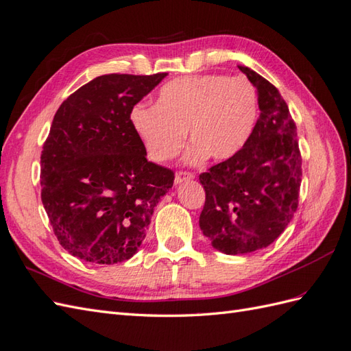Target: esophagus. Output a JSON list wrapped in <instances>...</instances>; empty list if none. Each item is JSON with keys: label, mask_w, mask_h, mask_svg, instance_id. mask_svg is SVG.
<instances>
[{"label": "esophagus", "mask_w": 351, "mask_h": 351, "mask_svg": "<svg viewBox=\"0 0 351 351\" xmlns=\"http://www.w3.org/2000/svg\"><path fill=\"white\" fill-rule=\"evenodd\" d=\"M193 177H195V176H193L192 173H187V171H178V173H176L174 182H176V184H180V183H183V182L192 180Z\"/></svg>", "instance_id": "1"}]
</instances>
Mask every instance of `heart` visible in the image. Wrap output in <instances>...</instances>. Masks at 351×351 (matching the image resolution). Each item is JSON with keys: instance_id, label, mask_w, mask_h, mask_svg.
<instances>
[{"instance_id": "b5f03b06", "label": "heart", "mask_w": 351, "mask_h": 351, "mask_svg": "<svg viewBox=\"0 0 351 351\" xmlns=\"http://www.w3.org/2000/svg\"><path fill=\"white\" fill-rule=\"evenodd\" d=\"M259 116L258 92L245 77L186 75L165 83L156 104L138 102L130 121L150 159L177 155L187 136L186 162L226 160L249 141Z\"/></svg>"}]
</instances>
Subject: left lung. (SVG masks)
Returning <instances> with one entry per match:
<instances>
[{
	"label": "left lung",
	"instance_id": "8db88e82",
	"mask_svg": "<svg viewBox=\"0 0 351 351\" xmlns=\"http://www.w3.org/2000/svg\"><path fill=\"white\" fill-rule=\"evenodd\" d=\"M238 68L258 89L259 119L237 155L199 176L205 191L199 228L226 254L274 243L295 215L302 180L296 125L286 101L262 75Z\"/></svg>",
	"mask_w": 351,
	"mask_h": 351
}]
</instances>
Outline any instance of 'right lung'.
<instances>
[{"label": "right lung", "instance_id": "right-lung-1", "mask_svg": "<svg viewBox=\"0 0 351 351\" xmlns=\"http://www.w3.org/2000/svg\"><path fill=\"white\" fill-rule=\"evenodd\" d=\"M167 73L106 74L58 108L41 152V201L64 249L92 263L128 261L141 245L174 173L147 160L131 108Z\"/></svg>", "mask_w": 351, "mask_h": 351}]
</instances>
